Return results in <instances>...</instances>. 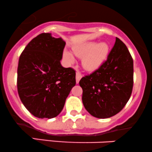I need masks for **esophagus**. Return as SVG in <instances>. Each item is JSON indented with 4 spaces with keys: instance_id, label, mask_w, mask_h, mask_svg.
Instances as JSON below:
<instances>
[{
    "instance_id": "obj_1",
    "label": "esophagus",
    "mask_w": 152,
    "mask_h": 152,
    "mask_svg": "<svg viewBox=\"0 0 152 152\" xmlns=\"http://www.w3.org/2000/svg\"><path fill=\"white\" fill-rule=\"evenodd\" d=\"M82 78V75L81 73L79 72H76V83H78V82H79L80 79Z\"/></svg>"
}]
</instances>
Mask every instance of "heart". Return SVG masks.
Returning <instances> with one entry per match:
<instances>
[{"label":"heart","instance_id":"heart-1","mask_svg":"<svg viewBox=\"0 0 152 152\" xmlns=\"http://www.w3.org/2000/svg\"><path fill=\"white\" fill-rule=\"evenodd\" d=\"M73 53L76 56L81 58V64L84 69L93 71L98 69L104 64L109 54L107 43L95 41H88L76 45L72 48ZM63 58L67 64L74 62V57L70 52L65 50Z\"/></svg>","mask_w":152,"mask_h":152}]
</instances>
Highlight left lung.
<instances>
[{"mask_svg": "<svg viewBox=\"0 0 152 152\" xmlns=\"http://www.w3.org/2000/svg\"><path fill=\"white\" fill-rule=\"evenodd\" d=\"M134 62L128 48L119 38L107 60L97 70L80 80L82 102L91 115L111 117L124 107L132 92Z\"/></svg>", "mask_w": 152, "mask_h": 152, "instance_id": "left-lung-1", "label": "left lung"}]
</instances>
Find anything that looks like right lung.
I'll list each match as a JSON object with an SVG mask.
<instances>
[{
	"label": "right lung",
	"mask_w": 152,
	"mask_h": 152,
	"mask_svg": "<svg viewBox=\"0 0 152 152\" xmlns=\"http://www.w3.org/2000/svg\"><path fill=\"white\" fill-rule=\"evenodd\" d=\"M66 42L43 33L32 39L18 61L17 88L29 112L40 118L60 114L71 88L76 71L61 64Z\"/></svg>",
	"instance_id": "right-lung-1"
}]
</instances>
